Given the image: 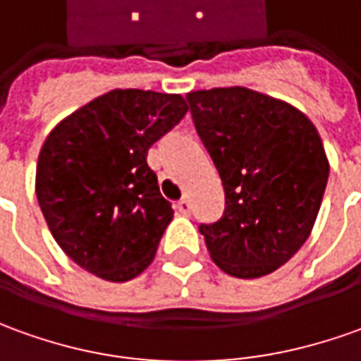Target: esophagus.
<instances>
[{
  "label": "esophagus",
  "mask_w": 361,
  "mask_h": 361,
  "mask_svg": "<svg viewBox=\"0 0 361 361\" xmlns=\"http://www.w3.org/2000/svg\"><path fill=\"white\" fill-rule=\"evenodd\" d=\"M176 207H178V212H180L181 215H190L191 203H190V200H188V197H183V200L178 201V205H176Z\"/></svg>",
  "instance_id": "obj_1"
}]
</instances>
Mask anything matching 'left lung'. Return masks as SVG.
<instances>
[{
    "mask_svg": "<svg viewBox=\"0 0 361 361\" xmlns=\"http://www.w3.org/2000/svg\"><path fill=\"white\" fill-rule=\"evenodd\" d=\"M185 98L225 191L221 219L200 225L213 263L237 279L271 274L314 227L330 173L322 138L304 112L251 88Z\"/></svg>",
    "mask_w": 361,
    "mask_h": 361,
    "instance_id": "1",
    "label": "left lung"
}]
</instances>
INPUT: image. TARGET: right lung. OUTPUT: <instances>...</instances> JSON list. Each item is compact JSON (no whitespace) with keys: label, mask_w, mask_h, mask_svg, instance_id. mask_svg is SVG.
Instances as JSON below:
<instances>
[{"label":"right lung","mask_w":361,"mask_h":361,"mask_svg":"<svg viewBox=\"0 0 361 361\" xmlns=\"http://www.w3.org/2000/svg\"><path fill=\"white\" fill-rule=\"evenodd\" d=\"M185 112L181 94L116 88L51 130L37 161V201L80 269L126 283L154 261L173 209L146 156Z\"/></svg>","instance_id":"1"}]
</instances>
